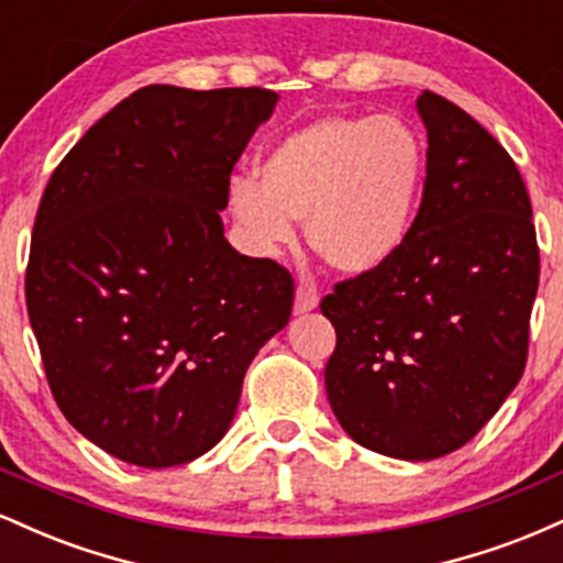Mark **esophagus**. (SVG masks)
I'll return each mask as SVG.
<instances>
[{"mask_svg":"<svg viewBox=\"0 0 563 563\" xmlns=\"http://www.w3.org/2000/svg\"><path fill=\"white\" fill-rule=\"evenodd\" d=\"M314 307H318V294H314V290L307 288V286L296 288L294 312H296V314H307V312H312Z\"/></svg>","mask_w":563,"mask_h":563,"instance_id":"34e87169","label":"esophagus"}]
</instances>
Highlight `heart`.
Masks as SVG:
<instances>
[{
    "label": "heart",
    "mask_w": 563,
    "mask_h": 563,
    "mask_svg": "<svg viewBox=\"0 0 563 563\" xmlns=\"http://www.w3.org/2000/svg\"><path fill=\"white\" fill-rule=\"evenodd\" d=\"M426 174L421 134L397 115H331L290 134L254 179L230 187L232 217L260 254L294 243L344 275L378 269L402 249Z\"/></svg>",
    "instance_id": "1"
}]
</instances>
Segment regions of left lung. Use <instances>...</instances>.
<instances>
[{
    "label": "left lung",
    "mask_w": 563,
    "mask_h": 563,
    "mask_svg": "<svg viewBox=\"0 0 563 563\" xmlns=\"http://www.w3.org/2000/svg\"><path fill=\"white\" fill-rule=\"evenodd\" d=\"M426 179L402 249L320 301L325 389L363 448L431 461L463 448L519 384L540 283L532 203L479 121L423 89Z\"/></svg>",
    "instance_id": "obj_1"
}]
</instances>
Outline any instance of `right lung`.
I'll return each mask as SVG.
<instances>
[{"label":"right lung","mask_w":563,"mask_h":563,"mask_svg":"<svg viewBox=\"0 0 563 563\" xmlns=\"http://www.w3.org/2000/svg\"><path fill=\"white\" fill-rule=\"evenodd\" d=\"M275 106L262 87L151 84L44 187L29 320L60 412L119 461L166 468L214 448L251 360L290 318L288 269L238 254L219 219Z\"/></svg>","instance_id":"obj_1"}]
</instances>
